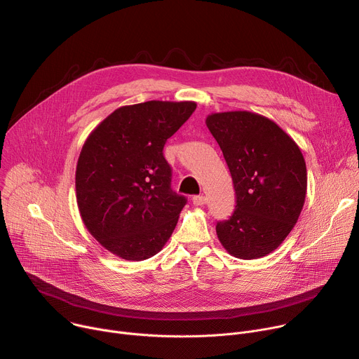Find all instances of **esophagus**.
Instances as JSON below:
<instances>
[{
  "instance_id": "obj_1",
  "label": "esophagus",
  "mask_w": 359,
  "mask_h": 359,
  "mask_svg": "<svg viewBox=\"0 0 359 359\" xmlns=\"http://www.w3.org/2000/svg\"><path fill=\"white\" fill-rule=\"evenodd\" d=\"M206 197H204V196H194L193 198H191V201H193V204H194V206H203V204L204 203H206Z\"/></svg>"
}]
</instances>
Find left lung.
<instances>
[{"label": "left lung", "mask_w": 359, "mask_h": 359, "mask_svg": "<svg viewBox=\"0 0 359 359\" xmlns=\"http://www.w3.org/2000/svg\"><path fill=\"white\" fill-rule=\"evenodd\" d=\"M206 125L223 151L236 190V209L229 220L217 222V237L234 257L260 259L284 241L302 210V153L277 123L259 114H212Z\"/></svg>", "instance_id": "1"}]
</instances>
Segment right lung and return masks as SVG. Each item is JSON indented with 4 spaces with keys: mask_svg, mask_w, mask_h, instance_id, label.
Masks as SVG:
<instances>
[{
    "mask_svg": "<svg viewBox=\"0 0 359 359\" xmlns=\"http://www.w3.org/2000/svg\"><path fill=\"white\" fill-rule=\"evenodd\" d=\"M196 107L189 100L122 107L83 143L75 175L81 217L88 231L123 260L158 254L177 224L187 198L170 187L163 147Z\"/></svg>",
    "mask_w": 359,
    "mask_h": 359,
    "instance_id": "right-lung-1",
    "label": "right lung"
}]
</instances>
